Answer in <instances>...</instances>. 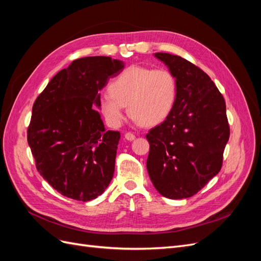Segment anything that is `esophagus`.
Instances as JSON below:
<instances>
[{"label": "esophagus", "mask_w": 261, "mask_h": 261, "mask_svg": "<svg viewBox=\"0 0 261 261\" xmlns=\"http://www.w3.org/2000/svg\"><path fill=\"white\" fill-rule=\"evenodd\" d=\"M124 137H125V139H126V140H128V141H133L134 139L136 138V136L134 135L133 133H126Z\"/></svg>", "instance_id": "1"}]
</instances>
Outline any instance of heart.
<instances>
[{"mask_svg": "<svg viewBox=\"0 0 261 261\" xmlns=\"http://www.w3.org/2000/svg\"><path fill=\"white\" fill-rule=\"evenodd\" d=\"M109 93L99 100L106 121L118 127L124 121V107L143 126H155L167 120L177 97L176 77L169 69L133 65L109 86Z\"/></svg>", "mask_w": 261, "mask_h": 261, "instance_id": "heart-1", "label": "heart"}]
</instances>
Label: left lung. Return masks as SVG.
Here are the masks:
<instances>
[{
    "label": "left lung",
    "instance_id": "8db88e82",
    "mask_svg": "<svg viewBox=\"0 0 261 261\" xmlns=\"http://www.w3.org/2000/svg\"><path fill=\"white\" fill-rule=\"evenodd\" d=\"M176 77L177 97L167 120L146 135L147 170L153 186L170 199L198 193L222 167L230 137L223 96L202 69L170 53H154Z\"/></svg>",
    "mask_w": 261,
    "mask_h": 261
}]
</instances>
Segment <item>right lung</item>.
<instances>
[{"label":"right lung","mask_w":261,"mask_h":261,"mask_svg":"<svg viewBox=\"0 0 261 261\" xmlns=\"http://www.w3.org/2000/svg\"><path fill=\"white\" fill-rule=\"evenodd\" d=\"M124 63L87 57L60 70L33 107L28 145L40 175L63 196L89 201L106 191L115 168L120 132L106 130L99 91Z\"/></svg>","instance_id":"obj_1"}]
</instances>
